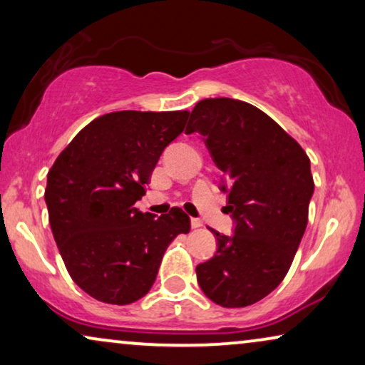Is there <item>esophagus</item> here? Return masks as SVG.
Listing matches in <instances>:
<instances>
[{
  "instance_id": "34e87169",
  "label": "esophagus",
  "mask_w": 365,
  "mask_h": 365,
  "mask_svg": "<svg viewBox=\"0 0 365 365\" xmlns=\"http://www.w3.org/2000/svg\"><path fill=\"white\" fill-rule=\"evenodd\" d=\"M202 226V221L201 219H197V217H191V227L192 229H197V227H201Z\"/></svg>"
}]
</instances>
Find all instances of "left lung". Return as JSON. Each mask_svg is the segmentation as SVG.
Here are the masks:
<instances>
[{
    "mask_svg": "<svg viewBox=\"0 0 365 365\" xmlns=\"http://www.w3.org/2000/svg\"><path fill=\"white\" fill-rule=\"evenodd\" d=\"M187 134L199 133L222 171L232 236L217 231V251L196 267L212 302L246 307L271 294L291 267L314 194L307 154L252 104L209 98L194 106Z\"/></svg>",
    "mask_w": 365,
    "mask_h": 365,
    "instance_id": "1",
    "label": "left lung"
}]
</instances>
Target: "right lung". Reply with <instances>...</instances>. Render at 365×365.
Wrapping results in <instances>:
<instances>
[{
	"instance_id": "1",
	"label": "right lung",
	"mask_w": 365,
	"mask_h": 365,
	"mask_svg": "<svg viewBox=\"0 0 365 365\" xmlns=\"http://www.w3.org/2000/svg\"><path fill=\"white\" fill-rule=\"evenodd\" d=\"M187 111H116L83 128L48 173L44 201L69 276L84 292L126 306L149 292L169 244L191 229L181 207H134Z\"/></svg>"
}]
</instances>
